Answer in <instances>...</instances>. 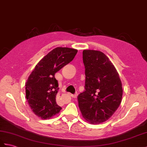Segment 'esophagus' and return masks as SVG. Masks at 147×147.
<instances>
[{"label":"esophagus","mask_w":147,"mask_h":147,"mask_svg":"<svg viewBox=\"0 0 147 147\" xmlns=\"http://www.w3.org/2000/svg\"><path fill=\"white\" fill-rule=\"evenodd\" d=\"M70 96L71 97L74 98H77V95H73V94H70Z\"/></svg>","instance_id":"esophagus-1"}]
</instances>
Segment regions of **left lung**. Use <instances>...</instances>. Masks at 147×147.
Segmentation results:
<instances>
[{"mask_svg": "<svg viewBox=\"0 0 147 147\" xmlns=\"http://www.w3.org/2000/svg\"><path fill=\"white\" fill-rule=\"evenodd\" d=\"M85 91L78 96V107L85 120L99 124L109 120L119 108L122 84L115 66L103 52L84 50Z\"/></svg>", "mask_w": 147, "mask_h": 147, "instance_id": "obj_1", "label": "left lung"}]
</instances>
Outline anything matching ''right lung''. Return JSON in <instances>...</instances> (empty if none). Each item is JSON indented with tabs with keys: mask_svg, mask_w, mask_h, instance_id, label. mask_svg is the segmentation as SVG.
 <instances>
[{
	"mask_svg": "<svg viewBox=\"0 0 147 147\" xmlns=\"http://www.w3.org/2000/svg\"><path fill=\"white\" fill-rule=\"evenodd\" d=\"M76 49L57 47L44 56L35 67L26 83V94L32 112L42 119H49L58 114L59 90L55 74L70 63L77 54Z\"/></svg>",
	"mask_w": 147,
	"mask_h": 147,
	"instance_id": "right-lung-1",
	"label": "right lung"
}]
</instances>
